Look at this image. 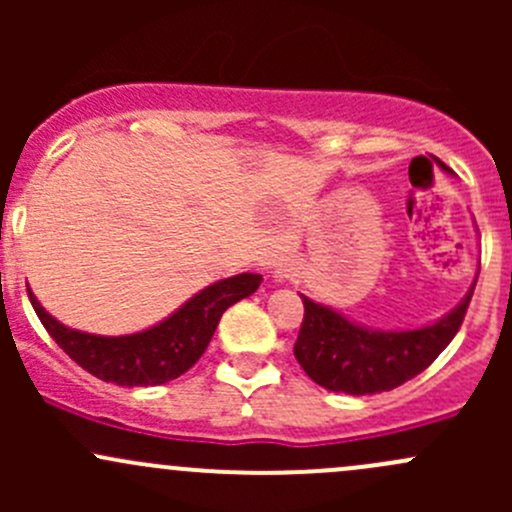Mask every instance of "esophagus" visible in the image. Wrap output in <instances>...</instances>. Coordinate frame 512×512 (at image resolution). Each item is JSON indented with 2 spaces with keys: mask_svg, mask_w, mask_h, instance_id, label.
Instances as JSON below:
<instances>
[{
  "mask_svg": "<svg viewBox=\"0 0 512 512\" xmlns=\"http://www.w3.org/2000/svg\"><path fill=\"white\" fill-rule=\"evenodd\" d=\"M294 277V265H289V262H282V265H277L275 270V280L277 282H287Z\"/></svg>",
  "mask_w": 512,
  "mask_h": 512,
  "instance_id": "obj_1",
  "label": "esophagus"
}]
</instances>
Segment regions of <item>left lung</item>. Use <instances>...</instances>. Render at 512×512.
<instances>
[{"label":"left lung","instance_id":"1","mask_svg":"<svg viewBox=\"0 0 512 512\" xmlns=\"http://www.w3.org/2000/svg\"><path fill=\"white\" fill-rule=\"evenodd\" d=\"M473 289L476 280L451 312L416 329H371L299 294L304 322L294 356L309 379L329 391L352 396L391 391L421 374L451 344L466 317Z\"/></svg>","mask_w":512,"mask_h":512}]
</instances>
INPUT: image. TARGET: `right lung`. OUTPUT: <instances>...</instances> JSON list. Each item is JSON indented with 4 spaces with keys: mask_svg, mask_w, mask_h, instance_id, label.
<instances>
[{
    "mask_svg": "<svg viewBox=\"0 0 512 512\" xmlns=\"http://www.w3.org/2000/svg\"><path fill=\"white\" fill-rule=\"evenodd\" d=\"M260 282L262 275L252 272L213 282L153 327L121 337L66 327L41 307L34 292H29V299L51 339L81 369L118 386H158L178 379L203 356L225 309L257 292Z\"/></svg>",
    "mask_w": 512,
    "mask_h": 512,
    "instance_id": "add662e5",
    "label": "right lung"
}]
</instances>
